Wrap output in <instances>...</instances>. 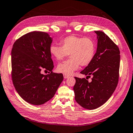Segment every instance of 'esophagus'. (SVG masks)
I'll return each instance as SVG.
<instances>
[{"instance_id":"obj_1","label":"esophagus","mask_w":133,"mask_h":133,"mask_svg":"<svg viewBox=\"0 0 133 133\" xmlns=\"http://www.w3.org/2000/svg\"><path fill=\"white\" fill-rule=\"evenodd\" d=\"M69 76L68 75H66V74H64V78H65V79H66V78H69Z\"/></svg>"}]
</instances>
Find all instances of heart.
Instances as JSON below:
<instances>
[{
	"instance_id": "1",
	"label": "heart",
	"mask_w": 133,
	"mask_h": 133,
	"mask_svg": "<svg viewBox=\"0 0 133 133\" xmlns=\"http://www.w3.org/2000/svg\"><path fill=\"white\" fill-rule=\"evenodd\" d=\"M61 46L52 44L49 52L56 60H62L69 54L70 58L59 64L57 70L60 73L71 75L79 66H86L93 60L96 50L95 43L90 38L70 35L60 42Z\"/></svg>"
}]
</instances>
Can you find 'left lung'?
Returning <instances> with one entry per match:
<instances>
[{"instance_id": "1", "label": "left lung", "mask_w": 133, "mask_h": 133, "mask_svg": "<svg viewBox=\"0 0 133 133\" xmlns=\"http://www.w3.org/2000/svg\"><path fill=\"white\" fill-rule=\"evenodd\" d=\"M97 34L98 46L93 60L80 73L92 76L89 83L85 78L75 77V99L80 106L95 109L102 106L117 87L120 67V50L107 35L101 31Z\"/></svg>"}]
</instances>
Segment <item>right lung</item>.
<instances>
[{
  "instance_id": "1",
  "label": "right lung",
  "mask_w": 133,
  "mask_h": 133,
  "mask_svg": "<svg viewBox=\"0 0 133 133\" xmlns=\"http://www.w3.org/2000/svg\"><path fill=\"white\" fill-rule=\"evenodd\" d=\"M52 39L43 31H32L16 41L11 50V78L19 95L33 105L43 104L53 97L63 80L52 71L49 52ZM51 72L44 75L42 70Z\"/></svg>"
}]
</instances>
